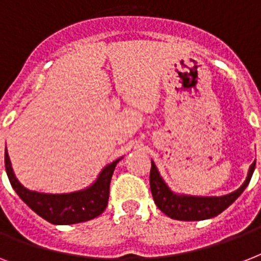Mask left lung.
I'll return each mask as SVG.
<instances>
[{"instance_id": "8db88e82", "label": "left lung", "mask_w": 261, "mask_h": 261, "mask_svg": "<svg viewBox=\"0 0 261 261\" xmlns=\"http://www.w3.org/2000/svg\"><path fill=\"white\" fill-rule=\"evenodd\" d=\"M256 161L251 165L248 172L247 180L231 194L223 196H191V195H178L169 190L163 177L160 176L155 164L151 161L150 169V190L154 203L164 214L169 218L177 221H203L213 218L226 210L251 181L252 174L255 171Z\"/></svg>"}]
</instances>
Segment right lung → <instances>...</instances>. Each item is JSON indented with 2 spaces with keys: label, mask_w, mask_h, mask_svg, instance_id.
I'll return each instance as SVG.
<instances>
[{
  "label": "right lung",
  "mask_w": 261,
  "mask_h": 261,
  "mask_svg": "<svg viewBox=\"0 0 261 261\" xmlns=\"http://www.w3.org/2000/svg\"><path fill=\"white\" fill-rule=\"evenodd\" d=\"M122 159L108 164L98 174L97 180L85 190L70 194H43L27 190L21 186L12 169L9 155L5 149V169L9 181L27 206L54 225H73L93 219L106 210L110 196V184L115 167Z\"/></svg>",
  "instance_id": "add662e5"
}]
</instances>
